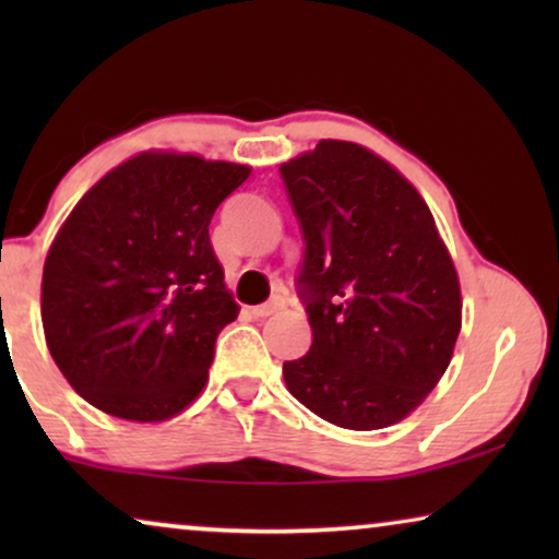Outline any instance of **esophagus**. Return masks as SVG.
<instances>
[{"instance_id":"obj_1","label":"esophagus","mask_w":559,"mask_h":559,"mask_svg":"<svg viewBox=\"0 0 559 559\" xmlns=\"http://www.w3.org/2000/svg\"><path fill=\"white\" fill-rule=\"evenodd\" d=\"M277 310H282V300H280V297H274V300L264 302V305H254V308H251V316L266 318V316H274Z\"/></svg>"}]
</instances>
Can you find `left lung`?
<instances>
[{"instance_id": "left-lung-1", "label": "left lung", "mask_w": 559, "mask_h": 559, "mask_svg": "<svg viewBox=\"0 0 559 559\" xmlns=\"http://www.w3.org/2000/svg\"><path fill=\"white\" fill-rule=\"evenodd\" d=\"M305 254L312 346L282 364L297 402L381 430L432 392L461 333V285L423 195L361 144L323 140L280 167Z\"/></svg>"}]
</instances>
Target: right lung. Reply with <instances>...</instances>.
<instances>
[{
    "mask_svg": "<svg viewBox=\"0 0 559 559\" xmlns=\"http://www.w3.org/2000/svg\"><path fill=\"white\" fill-rule=\"evenodd\" d=\"M249 173L142 152L71 211L45 259L43 328L88 404L159 423L201 394L218 333L239 316L209 224Z\"/></svg>",
    "mask_w": 559,
    "mask_h": 559,
    "instance_id": "add662e5",
    "label": "right lung"
}]
</instances>
